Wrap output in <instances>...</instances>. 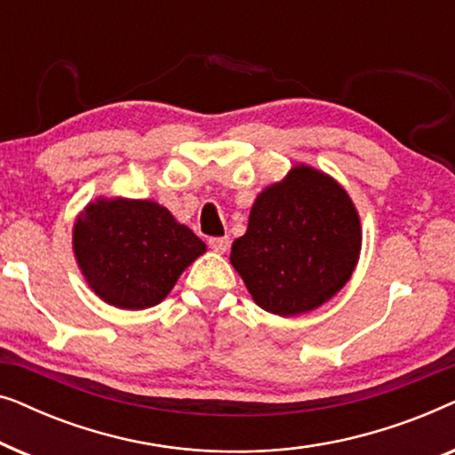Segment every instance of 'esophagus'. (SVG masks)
Masks as SVG:
<instances>
[{
    "label": "esophagus",
    "mask_w": 455,
    "mask_h": 455,
    "mask_svg": "<svg viewBox=\"0 0 455 455\" xmlns=\"http://www.w3.org/2000/svg\"><path fill=\"white\" fill-rule=\"evenodd\" d=\"M209 246L213 248L215 252L223 254V252H228V248H229V238H211Z\"/></svg>",
    "instance_id": "34e87169"
}]
</instances>
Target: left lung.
I'll list each match as a JSON object with an SVG mask.
<instances>
[{
    "instance_id": "8db88e82",
    "label": "left lung",
    "mask_w": 455,
    "mask_h": 455,
    "mask_svg": "<svg viewBox=\"0 0 455 455\" xmlns=\"http://www.w3.org/2000/svg\"><path fill=\"white\" fill-rule=\"evenodd\" d=\"M360 244V217L347 192L327 173L296 165L257 196L229 260L260 308L294 316L344 288Z\"/></svg>"
}]
</instances>
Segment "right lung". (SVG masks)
<instances>
[{"mask_svg": "<svg viewBox=\"0 0 455 455\" xmlns=\"http://www.w3.org/2000/svg\"><path fill=\"white\" fill-rule=\"evenodd\" d=\"M74 257L91 290L111 307L142 310L170 294L207 251L204 242L155 201L97 198L78 215Z\"/></svg>", "mask_w": 455, "mask_h": 455, "instance_id": "add662e5", "label": "right lung"}]
</instances>
